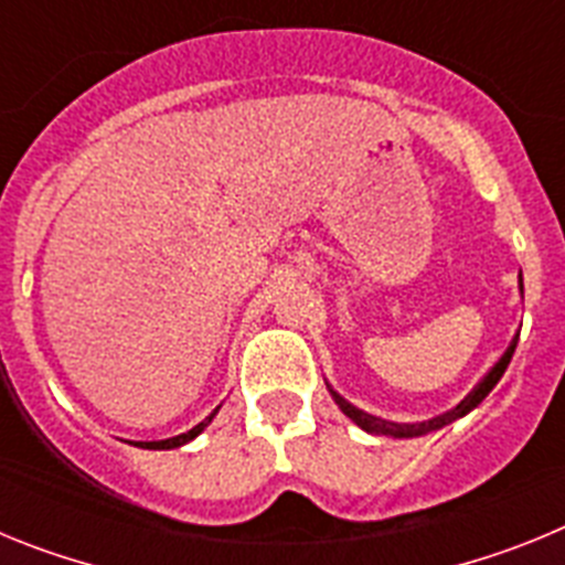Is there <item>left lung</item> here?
<instances>
[{
    "label": "left lung",
    "mask_w": 565,
    "mask_h": 565,
    "mask_svg": "<svg viewBox=\"0 0 565 565\" xmlns=\"http://www.w3.org/2000/svg\"><path fill=\"white\" fill-rule=\"evenodd\" d=\"M515 344H518V337L512 339V344H509V348H507V353H503V356H501V362H498L495 367H492V371L487 373V376H483V382L478 384L476 391L469 393V396L463 398L461 404H458L456 411L444 413V416H436V418H430V422H422V424H393V422H384V418L367 416V413L356 411V407H353V404H348V402H344L342 396H337V393H333V391H331V396H333V402L339 404V411H342L344 416L351 418V422H356L359 427H362V430L373 433V436H396V438H407V436H424V433L441 430V427H447V424H450V422H456V418L467 416V413L472 411V407H478V404H481L483 398L489 396V391H492V387H495V384L501 382L503 371H507V364L512 362V353H515Z\"/></svg>",
    "instance_id": "obj_1"
}]
</instances>
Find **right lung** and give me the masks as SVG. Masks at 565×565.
<instances>
[{"mask_svg": "<svg viewBox=\"0 0 565 565\" xmlns=\"http://www.w3.org/2000/svg\"><path fill=\"white\" fill-rule=\"evenodd\" d=\"M212 416H214V413H212ZM212 416H209L206 422L198 424V427H192V430H189V433H183V436L167 438V441H138V447H143V450H172V447H181V444L192 441V438L198 436V433H201L209 422H212Z\"/></svg>", "mask_w": 565, "mask_h": 565, "instance_id": "add662e5", "label": "right lung"}]
</instances>
